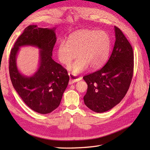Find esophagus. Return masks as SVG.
I'll use <instances>...</instances> for the list:
<instances>
[{"mask_svg": "<svg viewBox=\"0 0 150 150\" xmlns=\"http://www.w3.org/2000/svg\"><path fill=\"white\" fill-rule=\"evenodd\" d=\"M68 75L69 76V84H72L76 82L81 81L82 79L81 77H77V76L73 75L71 73H68Z\"/></svg>", "mask_w": 150, "mask_h": 150, "instance_id": "obj_1", "label": "esophagus"}]
</instances>
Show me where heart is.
<instances>
[{
  "label": "heart",
  "instance_id": "obj_1",
  "mask_svg": "<svg viewBox=\"0 0 150 150\" xmlns=\"http://www.w3.org/2000/svg\"><path fill=\"white\" fill-rule=\"evenodd\" d=\"M111 39L106 31L81 30L68 37V42L62 40L57 47L59 61L68 66L73 59H79L68 67L73 74L86 69L88 66L96 69L103 66L109 55Z\"/></svg>",
  "mask_w": 150,
  "mask_h": 150
}]
</instances>
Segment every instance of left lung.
<instances>
[{
	"mask_svg": "<svg viewBox=\"0 0 150 150\" xmlns=\"http://www.w3.org/2000/svg\"><path fill=\"white\" fill-rule=\"evenodd\" d=\"M115 42L106 65L83 77L88 84L84 102L88 108L103 113L119 104L131 84L134 66L133 48L119 28L114 27Z\"/></svg>",
	"mask_w": 150,
	"mask_h": 150,
	"instance_id": "8db88e82",
	"label": "left lung"
}]
</instances>
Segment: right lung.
I'll list each match as a JSON object with an SVG mask.
<instances>
[{"mask_svg": "<svg viewBox=\"0 0 150 150\" xmlns=\"http://www.w3.org/2000/svg\"><path fill=\"white\" fill-rule=\"evenodd\" d=\"M55 31V28L30 25L18 38L9 55V71L13 86L28 107L40 114L50 113L59 106L69 79L67 70L52 59L57 41ZM24 45L40 50L39 68L30 77L22 75L16 62L19 49Z\"/></svg>", "mask_w": 150, "mask_h": 150, "instance_id": "add662e5", "label": "right lung"}]
</instances>
